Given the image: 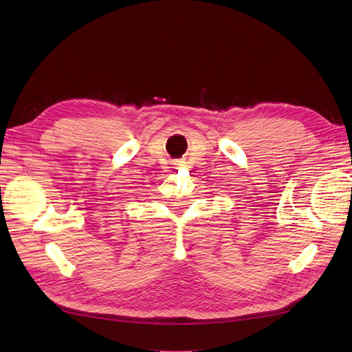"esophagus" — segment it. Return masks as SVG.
<instances>
[{
    "instance_id": "34e87169",
    "label": "esophagus",
    "mask_w": 352,
    "mask_h": 352,
    "mask_svg": "<svg viewBox=\"0 0 352 352\" xmlns=\"http://www.w3.org/2000/svg\"><path fill=\"white\" fill-rule=\"evenodd\" d=\"M174 164H175V168H180V166H183V164H184V160H175Z\"/></svg>"
}]
</instances>
